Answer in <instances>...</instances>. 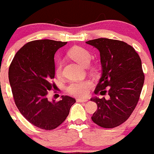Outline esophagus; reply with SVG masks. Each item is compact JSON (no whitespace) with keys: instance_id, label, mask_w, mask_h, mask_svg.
Instances as JSON below:
<instances>
[{"instance_id":"obj_1","label":"esophagus","mask_w":154,"mask_h":154,"mask_svg":"<svg viewBox=\"0 0 154 154\" xmlns=\"http://www.w3.org/2000/svg\"><path fill=\"white\" fill-rule=\"evenodd\" d=\"M77 102H79V103H85V102H88V99H83V98H78Z\"/></svg>"}]
</instances>
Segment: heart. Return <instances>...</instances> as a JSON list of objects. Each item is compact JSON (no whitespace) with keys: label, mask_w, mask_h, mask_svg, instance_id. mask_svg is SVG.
Returning a JSON list of instances; mask_svg holds the SVG:
<instances>
[{"label":"heart","mask_w":154,"mask_h":154,"mask_svg":"<svg viewBox=\"0 0 154 154\" xmlns=\"http://www.w3.org/2000/svg\"><path fill=\"white\" fill-rule=\"evenodd\" d=\"M69 55L71 58L78 63L83 66H87L90 63L91 59V54L85 48L80 46H74L69 50ZM62 63H59L56 67V74L57 75H61ZM92 86V82L88 79L79 80L72 82L68 85V92L70 94L77 97H85L88 93V89Z\"/></svg>","instance_id":"b5f03b06"}]
</instances>
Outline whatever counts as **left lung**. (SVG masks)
<instances>
[{
    "label": "left lung",
    "instance_id": "1",
    "mask_svg": "<svg viewBox=\"0 0 154 154\" xmlns=\"http://www.w3.org/2000/svg\"><path fill=\"white\" fill-rule=\"evenodd\" d=\"M100 54L102 75L94 93L109 98L93 97L97 110L92 121L103 128H114L125 122L135 109L144 85V75L138 53L126 42L107 38L86 42Z\"/></svg>",
    "mask_w": 154,
    "mask_h": 154
}]
</instances>
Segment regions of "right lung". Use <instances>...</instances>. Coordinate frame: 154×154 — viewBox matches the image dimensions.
Listing matches in <instances>:
<instances>
[{"instance_id": "1", "label": "right lung", "mask_w": 154, "mask_h": 154, "mask_svg": "<svg viewBox=\"0 0 154 154\" xmlns=\"http://www.w3.org/2000/svg\"><path fill=\"white\" fill-rule=\"evenodd\" d=\"M66 42L39 39L26 43L16 54L9 80L15 103L20 113L35 127L45 130L57 128L67 118L75 100L62 96L49 101L48 91L54 78V54Z\"/></svg>"}]
</instances>
